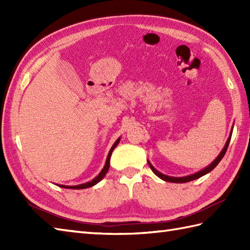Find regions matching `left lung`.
Instances as JSON below:
<instances>
[{
  "instance_id": "left-lung-1",
  "label": "left lung",
  "mask_w": 250,
  "mask_h": 250,
  "mask_svg": "<svg viewBox=\"0 0 250 250\" xmlns=\"http://www.w3.org/2000/svg\"><path fill=\"white\" fill-rule=\"evenodd\" d=\"M231 135H232V130H231V134H230V136H229V139H228V141H227V143H226V145H225V147H224V149L221 150V152L219 153V156L217 157V158L215 159V160L209 164L208 167H206L205 168H203V169H202V171H200V172H198V173L192 174V175H189V176H185V177H172V176H167V175H164V174L160 173L159 171H157V169L151 166L150 162H148V164H149L151 171H152L153 173H155L158 177H160L161 179L166 180V182H168V183H178V184L191 182V180L198 179V178H200V177H202V176H204L205 174L209 173L210 171H213V169H214L217 166H218V163L221 161V159L224 158V156L226 155V151H227V149H228V146H229V143H230V140H231Z\"/></svg>"
}]
</instances>
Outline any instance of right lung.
Instances as JSON below:
<instances>
[{
  "mask_svg": "<svg viewBox=\"0 0 250 250\" xmlns=\"http://www.w3.org/2000/svg\"><path fill=\"white\" fill-rule=\"evenodd\" d=\"M119 139L117 140L115 142V144L113 145V147L110 148V150L108 152L107 155V159H106V162H105V166L103 167L102 171L100 172V174L98 175L97 177H94L91 182H88V183H84V184H82V185H77V186H64V185H59V187H62V188H67V189H84V188H89V187H92V186L97 185L99 182H101L104 178V176L106 175V173H107L108 168H109V161H110V156H111V152H113V150L116 148V146L118 145L119 143Z\"/></svg>",
  "mask_w": 250,
  "mask_h": 250,
  "instance_id": "obj_1",
  "label": "right lung"
}]
</instances>
